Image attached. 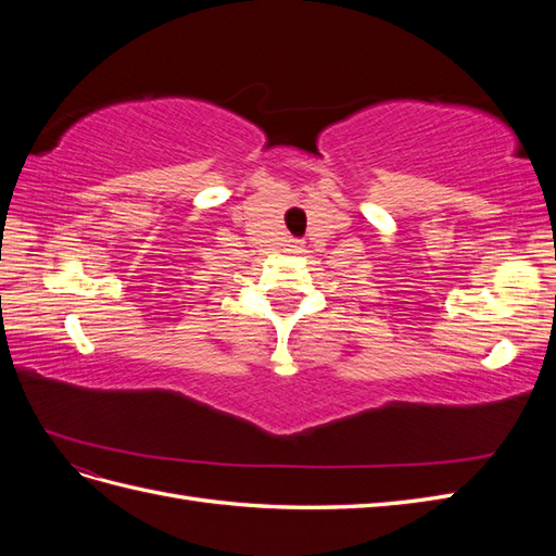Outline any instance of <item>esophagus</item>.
Returning a JSON list of instances; mask_svg holds the SVG:
<instances>
[{"mask_svg": "<svg viewBox=\"0 0 556 556\" xmlns=\"http://www.w3.org/2000/svg\"><path fill=\"white\" fill-rule=\"evenodd\" d=\"M290 243H292V248H301V241H299V239H292Z\"/></svg>", "mask_w": 556, "mask_h": 556, "instance_id": "esophagus-1", "label": "esophagus"}]
</instances>
